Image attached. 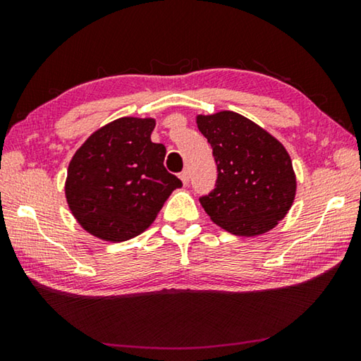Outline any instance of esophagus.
Segmentation results:
<instances>
[{"label": "esophagus", "instance_id": "obj_1", "mask_svg": "<svg viewBox=\"0 0 361 361\" xmlns=\"http://www.w3.org/2000/svg\"><path fill=\"white\" fill-rule=\"evenodd\" d=\"M180 180L183 181V185L188 186V183H189V172H188V170H183V172L180 173Z\"/></svg>", "mask_w": 361, "mask_h": 361}]
</instances>
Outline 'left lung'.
Returning <instances> with one entry per match:
<instances>
[{
  "label": "left lung",
  "instance_id": "1",
  "mask_svg": "<svg viewBox=\"0 0 361 361\" xmlns=\"http://www.w3.org/2000/svg\"><path fill=\"white\" fill-rule=\"evenodd\" d=\"M218 167L215 189L200 197L219 228L255 237L276 228L291 209L296 175L285 146L245 116L234 111L195 116Z\"/></svg>",
  "mask_w": 361,
  "mask_h": 361
}]
</instances>
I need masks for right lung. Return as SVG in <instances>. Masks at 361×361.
I'll list each match as a JSON object with an SVG mask.
<instances>
[{"mask_svg": "<svg viewBox=\"0 0 361 361\" xmlns=\"http://www.w3.org/2000/svg\"><path fill=\"white\" fill-rule=\"evenodd\" d=\"M152 118H119L95 130L71 157L65 197L84 231L106 242L145 232L181 181L164 167L166 146L152 143Z\"/></svg>", "mask_w": 361, "mask_h": 361, "instance_id": "add662e5", "label": "right lung"}]
</instances>
